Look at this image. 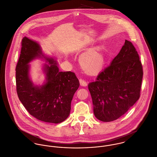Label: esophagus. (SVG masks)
<instances>
[{
	"mask_svg": "<svg viewBox=\"0 0 157 157\" xmlns=\"http://www.w3.org/2000/svg\"><path fill=\"white\" fill-rule=\"evenodd\" d=\"M79 82H80V84L81 86H87V83L85 80H83L82 78H80L79 80Z\"/></svg>",
	"mask_w": 157,
	"mask_h": 157,
	"instance_id": "1",
	"label": "esophagus"
}]
</instances>
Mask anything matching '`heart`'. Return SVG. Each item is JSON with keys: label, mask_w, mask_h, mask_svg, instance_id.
Returning a JSON list of instances; mask_svg holds the SVG:
<instances>
[{"label": "heart", "mask_w": 157, "mask_h": 157, "mask_svg": "<svg viewBox=\"0 0 157 157\" xmlns=\"http://www.w3.org/2000/svg\"><path fill=\"white\" fill-rule=\"evenodd\" d=\"M82 67L90 74L100 71L105 63V59L98 51H92L83 54L80 58Z\"/></svg>", "instance_id": "b5f03b06"}]
</instances>
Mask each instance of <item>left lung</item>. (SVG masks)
<instances>
[{
	"label": "left lung",
	"mask_w": 157,
	"mask_h": 157,
	"mask_svg": "<svg viewBox=\"0 0 157 157\" xmlns=\"http://www.w3.org/2000/svg\"><path fill=\"white\" fill-rule=\"evenodd\" d=\"M143 75L138 54L126 40L109 66L88 85L95 117L109 122L124 115L140 97Z\"/></svg>",
	"instance_id": "8db88e82"
}]
</instances>
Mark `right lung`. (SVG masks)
I'll return each instance as SVG.
<instances>
[{"label":"right lung","mask_w":157,"mask_h":157,"mask_svg":"<svg viewBox=\"0 0 157 157\" xmlns=\"http://www.w3.org/2000/svg\"><path fill=\"white\" fill-rule=\"evenodd\" d=\"M37 57H44L49 62L44 71L46 82L35 86L29 76L28 63ZM16 90L23 105L32 116L47 123H60L69 115L73 96L80 83L71 71L60 72L57 62L45 57L36 42L23 38L20 57L16 68Z\"/></svg>","instance_id":"add662e5"}]
</instances>
